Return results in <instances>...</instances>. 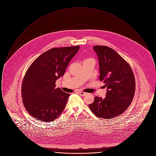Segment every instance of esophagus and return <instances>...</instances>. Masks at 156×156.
<instances>
[{
  "mask_svg": "<svg viewBox=\"0 0 156 156\" xmlns=\"http://www.w3.org/2000/svg\"><path fill=\"white\" fill-rule=\"evenodd\" d=\"M79 94H80V95H81V96H85V95H86L87 94V93L83 92H79Z\"/></svg>",
  "mask_w": 156,
  "mask_h": 156,
  "instance_id": "34e87169",
  "label": "esophagus"
}]
</instances>
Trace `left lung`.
Segmentation results:
<instances>
[{
    "mask_svg": "<svg viewBox=\"0 0 156 156\" xmlns=\"http://www.w3.org/2000/svg\"><path fill=\"white\" fill-rule=\"evenodd\" d=\"M99 80L106 87V97H95L89 108L98 117L111 119L126 111L133 99L136 83L133 71L126 60L111 48L96 45Z\"/></svg>",
    "mask_w": 156,
    "mask_h": 156,
    "instance_id": "obj_1",
    "label": "left lung"
}]
</instances>
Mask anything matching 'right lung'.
<instances>
[{"label":"right lung","instance_id":"add662e5","mask_svg":"<svg viewBox=\"0 0 156 156\" xmlns=\"http://www.w3.org/2000/svg\"><path fill=\"white\" fill-rule=\"evenodd\" d=\"M80 46L52 48L29 67L23 80L22 98L26 111L34 118L50 122L64 111L69 94L56 88Z\"/></svg>","mask_w":156,"mask_h":156}]
</instances>
